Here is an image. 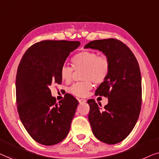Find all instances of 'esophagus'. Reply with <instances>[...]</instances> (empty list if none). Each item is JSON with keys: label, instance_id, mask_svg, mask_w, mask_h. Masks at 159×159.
Returning a JSON list of instances; mask_svg holds the SVG:
<instances>
[{"label": "esophagus", "instance_id": "1", "mask_svg": "<svg viewBox=\"0 0 159 159\" xmlns=\"http://www.w3.org/2000/svg\"><path fill=\"white\" fill-rule=\"evenodd\" d=\"M78 100H79V103H85V102H86V100L84 99H78Z\"/></svg>", "mask_w": 159, "mask_h": 159}]
</instances>
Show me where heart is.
I'll return each instance as SVG.
<instances>
[{
    "mask_svg": "<svg viewBox=\"0 0 159 159\" xmlns=\"http://www.w3.org/2000/svg\"><path fill=\"white\" fill-rule=\"evenodd\" d=\"M73 68L81 70V79L84 81L73 84L69 88V92L77 97H84L88 94L93 87V82L97 84H102L108 76L110 65L104 55H98L93 51H83L75 55L72 59ZM73 68L65 64L60 68V77L66 82L72 79Z\"/></svg>",
    "mask_w": 159,
    "mask_h": 159,
    "instance_id": "b5f03b06",
    "label": "heart"
}]
</instances>
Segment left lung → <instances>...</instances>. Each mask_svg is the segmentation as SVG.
<instances>
[{"instance_id": "left-lung-1", "label": "left lung", "mask_w": 159, "mask_h": 159, "mask_svg": "<svg viewBox=\"0 0 159 159\" xmlns=\"http://www.w3.org/2000/svg\"><path fill=\"white\" fill-rule=\"evenodd\" d=\"M84 48L102 51L110 65L108 76L95 92L108 98V104L102 109L94 99L87 101L92 132L100 141L118 143L131 133L140 115L142 85L139 65L128 47L118 39L94 40Z\"/></svg>"}]
</instances>
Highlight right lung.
<instances>
[{"label": "right lung", "instance_id": "add662e5", "mask_svg": "<svg viewBox=\"0 0 159 159\" xmlns=\"http://www.w3.org/2000/svg\"><path fill=\"white\" fill-rule=\"evenodd\" d=\"M79 41L44 40L31 46L22 57L16 79L17 110L26 131L44 146L61 142L68 135L79 102L66 93L56 102L50 86L60 84V68Z\"/></svg>", "mask_w": 159, "mask_h": 159}]
</instances>
